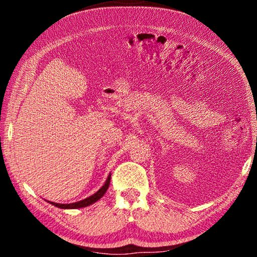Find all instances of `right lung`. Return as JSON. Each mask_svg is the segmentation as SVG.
<instances>
[{"label": "right lung", "instance_id": "right-lung-1", "mask_svg": "<svg viewBox=\"0 0 257 257\" xmlns=\"http://www.w3.org/2000/svg\"><path fill=\"white\" fill-rule=\"evenodd\" d=\"M110 180H111V175H108L107 179L105 181V184L102 186V188H99L98 191H96V193H95L94 195H92V196H89V197H87L85 199H82V201L76 202V203H71V204H59V203H54V202H49V203H51L52 205H54L56 207H60V208H80V207H86V206L90 205V204L97 202L98 199L101 198L103 195L106 193L108 186H110Z\"/></svg>", "mask_w": 257, "mask_h": 257}]
</instances>
